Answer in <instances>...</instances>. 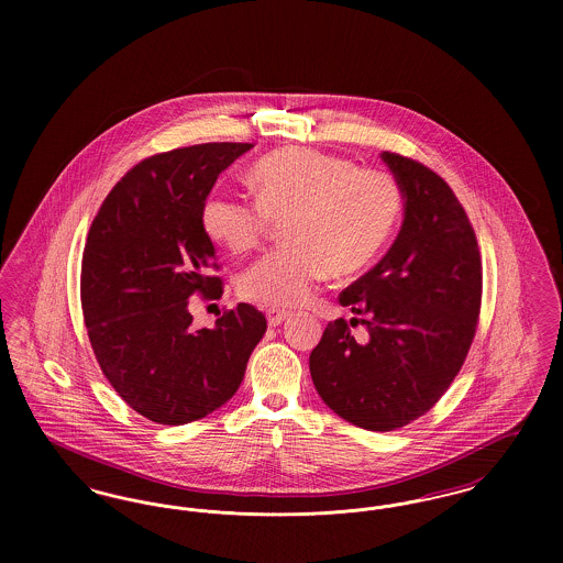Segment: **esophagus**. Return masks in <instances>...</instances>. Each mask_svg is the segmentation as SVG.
<instances>
[{"instance_id": "obj_1", "label": "esophagus", "mask_w": 563, "mask_h": 563, "mask_svg": "<svg viewBox=\"0 0 563 563\" xmlns=\"http://www.w3.org/2000/svg\"><path fill=\"white\" fill-rule=\"evenodd\" d=\"M291 317V312H285V310H268V324L269 327H278L280 322L287 321Z\"/></svg>"}]
</instances>
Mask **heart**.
I'll return each mask as SVG.
<instances>
[{"label": "heart", "instance_id": "heart-1", "mask_svg": "<svg viewBox=\"0 0 563 563\" xmlns=\"http://www.w3.org/2000/svg\"><path fill=\"white\" fill-rule=\"evenodd\" d=\"M255 200L214 191L200 209L205 234L234 255L249 253L283 223L285 246L242 272L239 291L268 308L303 306L327 269L349 276L369 266L402 211L397 179L319 150L287 147L251 170Z\"/></svg>", "mask_w": 563, "mask_h": 563}]
</instances>
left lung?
I'll return each mask as SVG.
<instances>
[{"instance_id": "1", "label": "left lung", "mask_w": 563, "mask_h": 563, "mask_svg": "<svg viewBox=\"0 0 563 563\" xmlns=\"http://www.w3.org/2000/svg\"><path fill=\"white\" fill-rule=\"evenodd\" d=\"M405 196L401 232L382 262L340 294L355 325L324 327L310 354L312 382L340 418L397 430L439 401L473 344L482 310V253L452 188L422 162L384 152Z\"/></svg>"}]
</instances>
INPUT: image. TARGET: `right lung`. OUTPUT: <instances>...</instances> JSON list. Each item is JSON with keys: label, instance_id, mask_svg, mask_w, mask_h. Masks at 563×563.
Returning <instances> with one entry per match:
<instances>
[{"label": "right lung", "instance_id": "obj_1", "mask_svg": "<svg viewBox=\"0 0 563 563\" xmlns=\"http://www.w3.org/2000/svg\"><path fill=\"white\" fill-rule=\"evenodd\" d=\"M251 143H202L133 166L92 219L81 255L84 322L97 363L143 418L179 427L241 386L268 322L251 303L194 331L189 297L223 294L200 209L221 170Z\"/></svg>", "mask_w": 563, "mask_h": 563}]
</instances>
